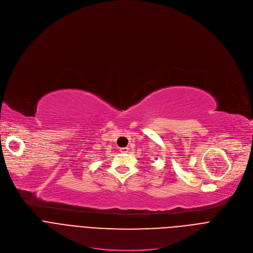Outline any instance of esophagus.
<instances>
[{
	"mask_svg": "<svg viewBox=\"0 0 253 253\" xmlns=\"http://www.w3.org/2000/svg\"><path fill=\"white\" fill-rule=\"evenodd\" d=\"M120 151L123 152V153H126L129 151V148L128 147H124V148H120Z\"/></svg>",
	"mask_w": 253,
	"mask_h": 253,
	"instance_id": "1",
	"label": "esophagus"
}]
</instances>
